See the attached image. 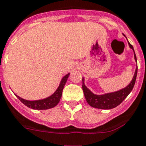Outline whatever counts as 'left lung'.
<instances>
[{
	"label": "left lung",
	"instance_id": "1",
	"mask_svg": "<svg viewBox=\"0 0 146 146\" xmlns=\"http://www.w3.org/2000/svg\"><path fill=\"white\" fill-rule=\"evenodd\" d=\"M125 36V35H124ZM130 48L133 50V46L128 42ZM134 59L137 62V56H136L135 52H134ZM137 68H136L135 73L133 77V79L131 82L127 85V86L124 89L116 91L114 92H110V93H106L104 95H96L92 93L84 84V78H83L82 81H83V91H84V96L86 98V100L87 103L90 104L91 107L98 109H104V110H110L117 107L124 100L127 98V96L130 94V92L133 90V86L135 84L136 79H137Z\"/></svg>",
	"mask_w": 146,
	"mask_h": 146
}]
</instances>
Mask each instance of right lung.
Wrapping results in <instances>:
<instances>
[{
    "label": "right lung",
    "mask_w": 146,
    "mask_h": 146,
    "mask_svg": "<svg viewBox=\"0 0 146 146\" xmlns=\"http://www.w3.org/2000/svg\"><path fill=\"white\" fill-rule=\"evenodd\" d=\"M69 73L65 75L63 78H62L61 82H60V86H58L57 90L55 91L53 95H51L49 97L44 98V99L37 100V101H27V100L23 99L21 97H19L18 96H15L18 97L20 101L22 102L25 105H26L28 108H31V109L34 110H48L50 108H54L55 106L57 105V104L60 102V100L61 98L62 94V90L65 86L67 79H68V76H69Z\"/></svg>",
    "instance_id": "add662e5"
}]
</instances>
